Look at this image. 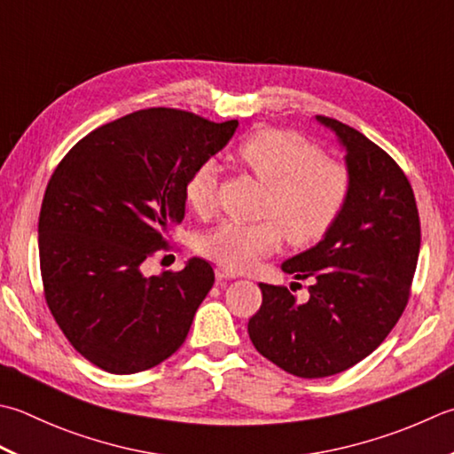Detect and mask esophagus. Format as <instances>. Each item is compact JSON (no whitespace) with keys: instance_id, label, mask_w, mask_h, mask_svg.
Masks as SVG:
<instances>
[{"instance_id":"34e87169","label":"esophagus","mask_w":454,"mask_h":454,"mask_svg":"<svg viewBox=\"0 0 454 454\" xmlns=\"http://www.w3.org/2000/svg\"><path fill=\"white\" fill-rule=\"evenodd\" d=\"M216 278H218V279H236L238 273L230 271V270H224V268H218V270H216Z\"/></svg>"}]
</instances>
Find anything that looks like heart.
Here are the masks:
<instances>
[{
    "label": "heart",
    "instance_id": "b5f03b06",
    "mask_svg": "<svg viewBox=\"0 0 454 454\" xmlns=\"http://www.w3.org/2000/svg\"><path fill=\"white\" fill-rule=\"evenodd\" d=\"M238 157L265 189L262 216L268 222H222L199 242L202 255L220 268L239 271L257 257L278 250L281 232L295 247H309L331 232L348 204V167L328 159L321 147L293 131L265 129L247 137ZM189 207L210 216L218 207V165L208 159L192 168L184 183Z\"/></svg>",
    "mask_w": 454,
    "mask_h": 454
}]
</instances>
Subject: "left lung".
Segmentation results:
<instances>
[{
    "label": "left lung",
    "mask_w": 454,
    "mask_h": 454,
    "mask_svg": "<svg viewBox=\"0 0 454 454\" xmlns=\"http://www.w3.org/2000/svg\"><path fill=\"white\" fill-rule=\"evenodd\" d=\"M346 147L350 199L315 247L281 265L310 279L307 303L260 283L262 307L247 323L255 350L299 378L352 368L386 340L405 310L421 246V222L405 173L346 123L317 115Z\"/></svg>",
    "instance_id": "1"
}]
</instances>
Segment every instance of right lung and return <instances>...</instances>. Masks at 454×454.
<instances>
[{
  "mask_svg": "<svg viewBox=\"0 0 454 454\" xmlns=\"http://www.w3.org/2000/svg\"><path fill=\"white\" fill-rule=\"evenodd\" d=\"M238 120L147 108L88 133L62 157L39 215L44 301L73 348L110 374H136L181 348L215 286L207 260L145 278L184 218V183Z\"/></svg>",
  "mask_w": 454,
  "mask_h": 454,
  "instance_id": "obj_1",
  "label": "right lung"
}]
</instances>
